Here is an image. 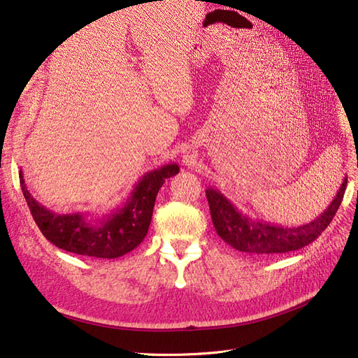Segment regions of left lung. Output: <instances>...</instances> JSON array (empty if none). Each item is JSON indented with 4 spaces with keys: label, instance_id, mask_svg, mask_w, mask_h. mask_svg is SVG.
Listing matches in <instances>:
<instances>
[{
    "label": "left lung",
    "instance_id": "8db88e82",
    "mask_svg": "<svg viewBox=\"0 0 358 358\" xmlns=\"http://www.w3.org/2000/svg\"><path fill=\"white\" fill-rule=\"evenodd\" d=\"M347 188V178L336 196L319 217L301 226H280L263 220H252L241 213L229 199L214 188H207L211 220L217 235L238 251L250 254H282L303 248L316 239L336 214Z\"/></svg>",
    "mask_w": 358,
    "mask_h": 358
}]
</instances>
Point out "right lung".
I'll list each match as a JSON object with an SVG mask.
<instances>
[{
  "instance_id": "obj_1",
  "label": "right lung",
  "mask_w": 358,
  "mask_h": 358,
  "mask_svg": "<svg viewBox=\"0 0 358 358\" xmlns=\"http://www.w3.org/2000/svg\"><path fill=\"white\" fill-rule=\"evenodd\" d=\"M179 173L176 163L154 169L139 179L123 207L95 222L87 213L57 214L27 191L20 171V187L32 217L51 244L64 251L95 259H117L135 250L148 234L157 194L167 178Z\"/></svg>"
}]
</instances>
